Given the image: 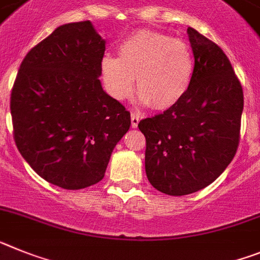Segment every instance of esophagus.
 <instances>
[{"instance_id": "1", "label": "esophagus", "mask_w": 260, "mask_h": 260, "mask_svg": "<svg viewBox=\"0 0 260 260\" xmlns=\"http://www.w3.org/2000/svg\"><path fill=\"white\" fill-rule=\"evenodd\" d=\"M140 119H141L140 114H137V112H132V115H131V125H132V128H137Z\"/></svg>"}]
</instances>
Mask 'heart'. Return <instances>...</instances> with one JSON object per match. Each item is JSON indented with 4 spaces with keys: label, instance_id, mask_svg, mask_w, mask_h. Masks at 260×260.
I'll return each mask as SVG.
<instances>
[{
    "label": "heart",
    "instance_id": "obj_1",
    "mask_svg": "<svg viewBox=\"0 0 260 260\" xmlns=\"http://www.w3.org/2000/svg\"><path fill=\"white\" fill-rule=\"evenodd\" d=\"M193 68L192 51L183 40L140 30L121 42L119 57L103 56L101 76L106 91L119 102L132 95L136 78L139 102L165 111L184 98Z\"/></svg>",
    "mask_w": 260,
    "mask_h": 260
}]
</instances>
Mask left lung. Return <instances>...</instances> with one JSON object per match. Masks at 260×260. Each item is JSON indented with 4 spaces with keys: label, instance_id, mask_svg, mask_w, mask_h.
<instances>
[{
    "label": "left lung",
    "instance_id": "1",
    "mask_svg": "<svg viewBox=\"0 0 260 260\" xmlns=\"http://www.w3.org/2000/svg\"><path fill=\"white\" fill-rule=\"evenodd\" d=\"M195 68L184 98L139 123L146 139L145 171L153 187L183 196L205 188L236 155L242 86L222 49L187 28Z\"/></svg>",
    "mask_w": 260,
    "mask_h": 260
}]
</instances>
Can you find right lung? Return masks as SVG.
Wrapping results in <instances>:
<instances>
[{
    "label": "right lung",
    "mask_w": 260,
    "mask_h": 260,
    "mask_svg": "<svg viewBox=\"0 0 260 260\" xmlns=\"http://www.w3.org/2000/svg\"><path fill=\"white\" fill-rule=\"evenodd\" d=\"M105 51L90 21L62 24L27 53L11 91L18 150L61 188L101 182L131 127V114L99 80Z\"/></svg>",
    "instance_id": "right-lung-1"
}]
</instances>
